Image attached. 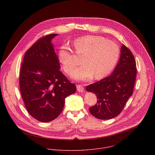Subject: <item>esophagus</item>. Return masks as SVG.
Returning <instances> with one entry per match:
<instances>
[{"instance_id": "esophagus-1", "label": "esophagus", "mask_w": 155, "mask_h": 155, "mask_svg": "<svg viewBox=\"0 0 155 155\" xmlns=\"http://www.w3.org/2000/svg\"><path fill=\"white\" fill-rule=\"evenodd\" d=\"M77 90H78V91L82 92L84 91V88L81 85H77Z\"/></svg>"}]
</instances>
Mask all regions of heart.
Listing matches in <instances>:
<instances>
[{"mask_svg":"<svg viewBox=\"0 0 155 155\" xmlns=\"http://www.w3.org/2000/svg\"><path fill=\"white\" fill-rule=\"evenodd\" d=\"M73 46L78 55H83L82 64L73 72L72 78L79 81H88L93 76L101 79L109 74L119 59L120 50L114 42L103 37L88 35L76 39ZM58 60L65 72L70 74L76 66L71 50L62 45L58 53Z\"/></svg>","mask_w":155,"mask_h":155,"instance_id":"1","label":"heart"}]
</instances>
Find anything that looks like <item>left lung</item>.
Returning a JSON list of instances; mask_svg holds the SVG:
<instances>
[{"mask_svg": "<svg viewBox=\"0 0 155 155\" xmlns=\"http://www.w3.org/2000/svg\"><path fill=\"white\" fill-rule=\"evenodd\" d=\"M131 51L124 45L120 49L119 61L110 76L87 87V91L94 93L97 103L89 108L91 114L101 120L118 116L133 95L137 68Z\"/></svg>", "mask_w": 155, "mask_h": 155, "instance_id": "left-lung-1", "label": "left lung"}]
</instances>
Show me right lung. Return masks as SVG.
Segmentation results:
<instances>
[{"label": "right lung", "mask_w": 155, "mask_h": 155, "mask_svg": "<svg viewBox=\"0 0 155 155\" xmlns=\"http://www.w3.org/2000/svg\"><path fill=\"white\" fill-rule=\"evenodd\" d=\"M57 34L45 36L25 53L20 74V88L28 113L48 122L63 110L65 98L76 87L60 71V64L51 40Z\"/></svg>", "instance_id": "obj_1"}]
</instances>
